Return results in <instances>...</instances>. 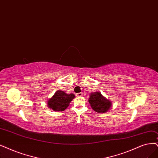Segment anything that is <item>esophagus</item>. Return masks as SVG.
<instances>
[{
    "instance_id": "1",
    "label": "esophagus",
    "mask_w": 158,
    "mask_h": 158,
    "mask_svg": "<svg viewBox=\"0 0 158 158\" xmlns=\"http://www.w3.org/2000/svg\"><path fill=\"white\" fill-rule=\"evenodd\" d=\"M76 96H83V93H82V92L77 93V94H76Z\"/></svg>"
}]
</instances>
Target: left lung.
Returning <instances> with one entry per match:
<instances>
[{
  "instance_id": "obj_1",
  "label": "left lung",
  "mask_w": 158,
  "mask_h": 158,
  "mask_svg": "<svg viewBox=\"0 0 158 158\" xmlns=\"http://www.w3.org/2000/svg\"><path fill=\"white\" fill-rule=\"evenodd\" d=\"M89 102L92 109L97 113H106L111 106V102L104 98L100 92H92Z\"/></svg>"
}]
</instances>
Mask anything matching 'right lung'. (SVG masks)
<instances>
[{"instance_id": "1", "label": "right lung", "mask_w": 158, "mask_h": 158, "mask_svg": "<svg viewBox=\"0 0 158 158\" xmlns=\"http://www.w3.org/2000/svg\"><path fill=\"white\" fill-rule=\"evenodd\" d=\"M75 98L73 94H67L62 90H58L48 102V107L55 111H62L65 110Z\"/></svg>"}]
</instances>
